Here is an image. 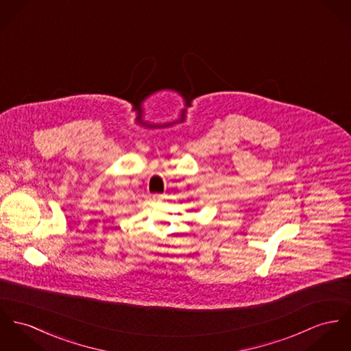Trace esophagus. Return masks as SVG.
Listing matches in <instances>:
<instances>
[{
  "label": "esophagus",
  "instance_id": "esophagus-1",
  "mask_svg": "<svg viewBox=\"0 0 351 351\" xmlns=\"http://www.w3.org/2000/svg\"><path fill=\"white\" fill-rule=\"evenodd\" d=\"M152 199H154L155 202H160V200L164 199V195H162V193H155V195L152 196Z\"/></svg>",
  "mask_w": 351,
  "mask_h": 351
}]
</instances>
